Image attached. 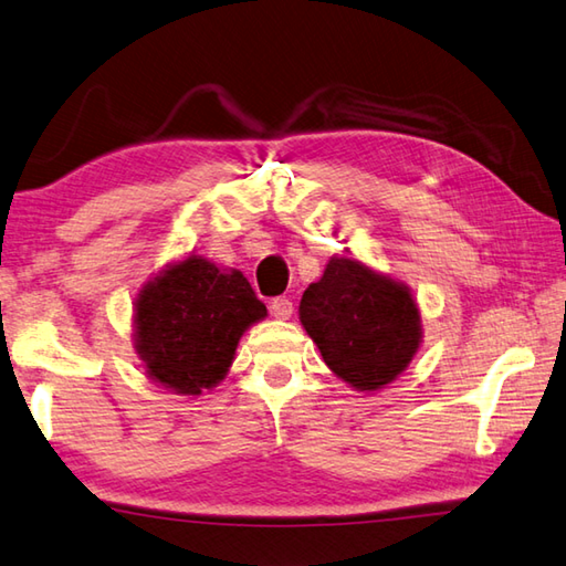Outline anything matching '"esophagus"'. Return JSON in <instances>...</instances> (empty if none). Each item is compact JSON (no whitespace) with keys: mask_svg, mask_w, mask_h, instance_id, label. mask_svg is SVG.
Here are the masks:
<instances>
[{"mask_svg":"<svg viewBox=\"0 0 566 566\" xmlns=\"http://www.w3.org/2000/svg\"><path fill=\"white\" fill-rule=\"evenodd\" d=\"M269 307H271V315L275 319H287V317L293 315V303L287 301V297H273V301L269 303Z\"/></svg>","mask_w":566,"mask_h":566,"instance_id":"esophagus-1","label":"esophagus"}]
</instances>
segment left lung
<instances>
[{"mask_svg":"<svg viewBox=\"0 0 566 566\" xmlns=\"http://www.w3.org/2000/svg\"><path fill=\"white\" fill-rule=\"evenodd\" d=\"M301 323L325 365L357 391L387 387L421 345L409 287L345 255H333L323 279L307 285Z\"/></svg>","mask_w":566,"mask_h":566,"instance_id":"left-lung-1","label":"left lung"}]
</instances>
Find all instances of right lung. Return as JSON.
<instances>
[{"label":"right lung","mask_w":566,"mask_h":566,"mask_svg":"<svg viewBox=\"0 0 566 566\" xmlns=\"http://www.w3.org/2000/svg\"><path fill=\"white\" fill-rule=\"evenodd\" d=\"M133 311L145 375L187 397L217 387L241 335L269 315L241 271L195 253L147 281Z\"/></svg>","instance_id":"right-lung-1"}]
</instances>
